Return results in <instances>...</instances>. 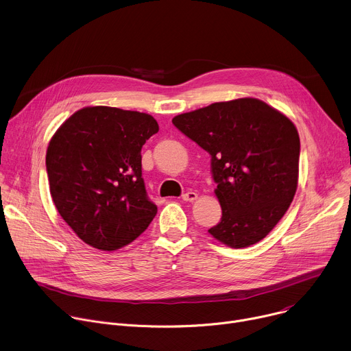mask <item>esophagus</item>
<instances>
[{"mask_svg": "<svg viewBox=\"0 0 351 351\" xmlns=\"http://www.w3.org/2000/svg\"><path fill=\"white\" fill-rule=\"evenodd\" d=\"M195 198H197V193H194V191H186V193L182 195L183 202H194Z\"/></svg>", "mask_w": 351, "mask_h": 351, "instance_id": "obj_1", "label": "esophagus"}]
</instances>
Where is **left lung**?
<instances>
[{"label":"left lung","mask_w":351,"mask_h":351,"mask_svg":"<svg viewBox=\"0 0 351 351\" xmlns=\"http://www.w3.org/2000/svg\"><path fill=\"white\" fill-rule=\"evenodd\" d=\"M172 123L211 156L222 218L208 232L241 248L264 239L297 189L300 138L293 122L257 98L180 114Z\"/></svg>","instance_id":"obj_1"}]
</instances>
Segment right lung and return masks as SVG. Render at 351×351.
Instances as JSON below:
<instances>
[{
    "label": "right lung",
    "mask_w": 351,
    "mask_h": 351,
    "mask_svg": "<svg viewBox=\"0 0 351 351\" xmlns=\"http://www.w3.org/2000/svg\"><path fill=\"white\" fill-rule=\"evenodd\" d=\"M158 132L148 114L87 107L56 132L45 167L62 219L88 245L112 252L152 223L157 206L141 178V147Z\"/></svg>",
    "instance_id": "1"
}]
</instances>
